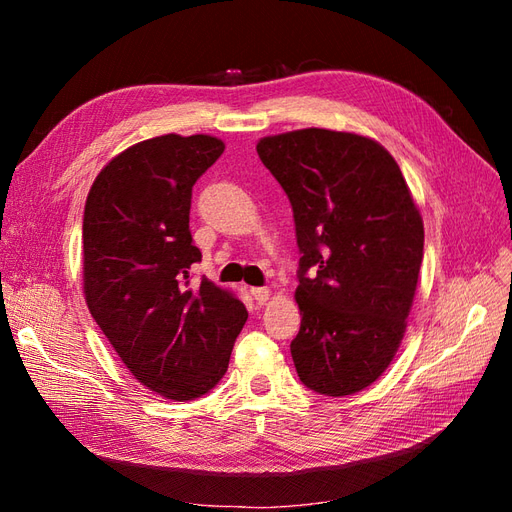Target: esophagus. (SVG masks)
Returning a JSON list of instances; mask_svg holds the SVG:
<instances>
[{"instance_id":"1","label":"esophagus","mask_w":512,"mask_h":512,"mask_svg":"<svg viewBox=\"0 0 512 512\" xmlns=\"http://www.w3.org/2000/svg\"><path fill=\"white\" fill-rule=\"evenodd\" d=\"M250 292H252V297H254V301L258 305H265L269 301V297H271V290L269 288H252Z\"/></svg>"}]
</instances>
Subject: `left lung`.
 Masks as SVG:
<instances>
[{"mask_svg": "<svg viewBox=\"0 0 512 512\" xmlns=\"http://www.w3.org/2000/svg\"><path fill=\"white\" fill-rule=\"evenodd\" d=\"M256 151L290 200L301 252L294 367L320 395L359 393L404 339L421 213L391 153L367 136L305 128L260 138Z\"/></svg>", "mask_w": 512, "mask_h": 512, "instance_id": "1", "label": "left lung"}]
</instances>
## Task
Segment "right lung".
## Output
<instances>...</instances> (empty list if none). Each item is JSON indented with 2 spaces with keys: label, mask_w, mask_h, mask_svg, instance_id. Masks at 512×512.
<instances>
[{
  "label": "right lung",
  "mask_w": 512,
  "mask_h": 512,
  "mask_svg": "<svg viewBox=\"0 0 512 512\" xmlns=\"http://www.w3.org/2000/svg\"><path fill=\"white\" fill-rule=\"evenodd\" d=\"M224 153L220 138L164 134L108 162L83 215V288L91 316L132 376L166 399L209 393L247 320L235 294L207 277L192 241L198 177Z\"/></svg>",
  "instance_id": "obj_1"
}]
</instances>
